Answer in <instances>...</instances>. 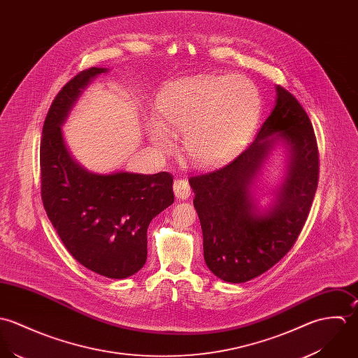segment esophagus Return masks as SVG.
Returning a JSON list of instances; mask_svg holds the SVG:
<instances>
[{
    "mask_svg": "<svg viewBox=\"0 0 358 358\" xmlns=\"http://www.w3.org/2000/svg\"><path fill=\"white\" fill-rule=\"evenodd\" d=\"M173 189H174L176 198L180 201H185L191 195V187H189L188 181H185V180H176Z\"/></svg>",
    "mask_w": 358,
    "mask_h": 358,
    "instance_id": "1",
    "label": "esophagus"
}]
</instances>
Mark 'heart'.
<instances>
[{
    "instance_id": "obj_1",
    "label": "heart",
    "mask_w": 358,
    "mask_h": 358,
    "mask_svg": "<svg viewBox=\"0 0 358 358\" xmlns=\"http://www.w3.org/2000/svg\"><path fill=\"white\" fill-rule=\"evenodd\" d=\"M157 117L146 120L153 148L167 153L184 136L187 159L198 167L228 160L259 122L262 96L243 76L199 74L166 84L156 98Z\"/></svg>"
}]
</instances>
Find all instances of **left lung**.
I'll return each mask as SVG.
<instances>
[{
	"label": "left lung",
	"mask_w": 358,
	"mask_h": 358,
	"mask_svg": "<svg viewBox=\"0 0 358 358\" xmlns=\"http://www.w3.org/2000/svg\"><path fill=\"white\" fill-rule=\"evenodd\" d=\"M275 106L255 141L227 166L189 178L203 234V255L217 278L242 284L277 264L296 242L318 185V146L297 99L275 87ZM287 152L286 174L263 210L254 196L272 150Z\"/></svg>",
	"instance_id": "8db88e82"
}]
</instances>
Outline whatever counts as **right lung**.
<instances>
[{"label":"right lung","instance_id":"obj_1","mask_svg":"<svg viewBox=\"0 0 358 358\" xmlns=\"http://www.w3.org/2000/svg\"><path fill=\"white\" fill-rule=\"evenodd\" d=\"M106 68L78 73L55 96L40 146L41 198L65 248L85 268L123 280L146 262V231L174 202L173 176L115 171L98 174L73 159L62 124L87 85Z\"/></svg>","mask_w":358,"mask_h":358}]
</instances>
